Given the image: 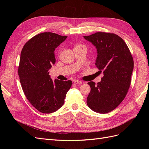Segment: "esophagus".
<instances>
[{"label":"esophagus","instance_id":"esophagus-1","mask_svg":"<svg viewBox=\"0 0 149 149\" xmlns=\"http://www.w3.org/2000/svg\"><path fill=\"white\" fill-rule=\"evenodd\" d=\"M82 81H79V80H75L74 81V84H82Z\"/></svg>","mask_w":149,"mask_h":149}]
</instances>
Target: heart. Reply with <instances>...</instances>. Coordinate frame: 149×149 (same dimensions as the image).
Masks as SVG:
<instances>
[{
    "instance_id": "obj_1",
    "label": "heart",
    "mask_w": 149,
    "mask_h": 149,
    "mask_svg": "<svg viewBox=\"0 0 149 149\" xmlns=\"http://www.w3.org/2000/svg\"><path fill=\"white\" fill-rule=\"evenodd\" d=\"M78 46H80V45H76V47H78Z\"/></svg>"
}]
</instances>
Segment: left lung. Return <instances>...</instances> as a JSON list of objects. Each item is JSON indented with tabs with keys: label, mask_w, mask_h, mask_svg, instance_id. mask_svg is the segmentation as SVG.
Wrapping results in <instances>:
<instances>
[{
	"label": "left lung",
	"mask_w": 149,
	"mask_h": 149,
	"mask_svg": "<svg viewBox=\"0 0 149 149\" xmlns=\"http://www.w3.org/2000/svg\"><path fill=\"white\" fill-rule=\"evenodd\" d=\"M84 38L96 48L95 65L104 74L97 84L88 83L91 91L87 104L98 113H107L120 104L128 92L134 69L133 58L127 45L118 35L96 32Z\"/></svg>",
	"instance_id": "obj_1"
}]
</instances>
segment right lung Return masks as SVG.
Returning a JSON list of instances; mask_svg holds the SVG:
<instances>
[{
	"label": "right lung",
	"mask_w": 149,
	"mask_h": 149,
	"mask_svg": "<svg viewBox=\"0 0 149 149\" xmlns=\"http://www.w3.org/2000/svg\"><path fill=\"white\" fill-rule=\"evenodd\" d=\"M67 36L44 32L34 36L22 49L19 76L26 98L36 109L49 114L63 105L72 81H53L48 70L55 63V50Z\"/></svg>",
	"instance_id": "add662e5"
}]
</instances>
